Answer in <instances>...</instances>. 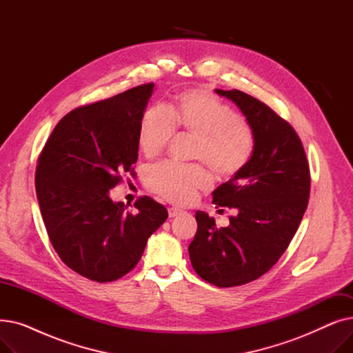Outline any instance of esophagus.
<instances>
[{"label": "esophagus", "mask_w": 353, "mask_h": 353, "mask_svg": "<svg viewBox=\"0 0 353 353\" xmlns=\"http://www.w3.org/2000/svg\"><path fill=\"white\" fill-rule=\"evenodd\" d=\"M181 213H183V210L179 209V208H170L169 209V217H176V216H179Z\"/></svg>", "instance_id": "obj_1"}]
</instances>
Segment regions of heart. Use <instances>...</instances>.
Wrapping results in <instances>:
<instances>
[{
  "instance_id": "obj_1",
  "label": "heart",
  "mask_w": 353,
  "mask_h": 353,
  "mask_svg": "<svg viewBox=\"0 0 353 353\" xmlns=\"http://www.w3.org/2000/svg\"><path fill=\"white\" fill-rule=\"evenodd\" d=\"M177 128L196 137L193 157L206 161L220 176H234L253 156L254 133L246 120L209 92L192 88L177 96L172 108L156 104L144 111L139 145L147 157L160 154ZM147 186L174 203H190L199 190L212 186L201 164L163 161L147 172Z\"/></svg>"
}]
</instances>
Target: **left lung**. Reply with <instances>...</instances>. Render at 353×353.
<instances>
[{"instance_id":"1","label":"left lung","mask_w":353,"mask_h":353,"mask_svg":"<svg viewBox=\"0 0 353 353\" xmlns=\"http://www.w3.org/2000/svg\"><path fill=\"white\" fill-rule=\"evenodd\" d=\"M214 91L245 114L254 152L245 169L212 193L216 206L237 214L217 229L213 217L197 210L189 254L201 279L232 288L256 281L285 253L307 208L310 173L302 141L286 120L243 91Z\"/></svg>"}]
</instances>
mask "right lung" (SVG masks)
<instances>
[{"label": "right lung", "instance_id": "add662e5", "mask_svg": "<svg viewBox=\"0 0 353 353\" xmlns=\"http://www.w3.org/2000/svg\"><path fill=\"white\" fill-rule=\"evenodd\" d=\"M153 88L141 84L74 108L54 127L37 163L35 192L52 248L70 269L99 283L132 270L169 216L148 196L134 203L137 213L110 197L121 176L133 174Z\"/></svg>", "mask_w": 353, "mask_h": 353}]
</instances>
